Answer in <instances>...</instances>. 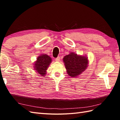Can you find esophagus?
I'll return each instance as SVG.
<instances>
[{"mask_svg": "<svg viewBox=\"0 0 120 120\" xmlns=\"http://www.w3.org/2000/svg\"><path fill=\"white\" fill-rule=\"evenodd\" d=\"M55 60H56V61H59L60 60V57H58L57 58H56L55 59Z\"/></svg>", "mask_w": 120, "mask_h": 120, "instance_id": "obj_1", "label": "esophagus"}]
</instances>
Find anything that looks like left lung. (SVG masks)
<instances>
[{"instance_id": "obj_1", "label": "left lung", "mask_w": 120, "mask_h": 120, "mask_svg": "<svg viewBox=\"0 0 120 120\" xmlns=\"http://www.w3.org/2000/svg\"><path fill=\"white\" fill-rule=\"evenodd\" d=\"M68 74L71 77H75L86 70L88 65V59L84 56H78L71 53L63 58Z\"/></svg>"}]
</instances>
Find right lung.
<instances>
[{"mask_svg":"<svg viewBox=\"0 0 120 120\" xmlns=\"http://www.w3.org/2000/svg\"><path fill=\"white\" fill-rule=\"evenodd\" d=\"M52 59L49 56L47 55H41L38 57L37 61L35 62L34 69L41 75H44Z\"/></svg>","mask_w":120,"mask_h":120,"instance_id":"add662e5","label":"right lung"}]
</instances>
